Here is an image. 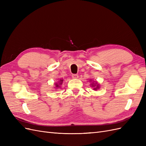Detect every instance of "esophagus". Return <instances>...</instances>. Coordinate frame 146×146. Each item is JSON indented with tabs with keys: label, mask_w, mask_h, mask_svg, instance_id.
<instances>
[{
	"label": "esophagus",
	"mask_w": 146,
	"mask_h": 146,
	"mask_svg": "<svg viewBox=\"0 0 146 146\" xmlns=\"http://www.w3.org/2000/svg\"><path fill=\"white\" fill-rule=\"evenodd\" d=\"M72 77L74 79H77V78H78V76L77 74H73L72 76Z\"/></svg>",
	"instance_id": "34e87169"
}]
</instances>
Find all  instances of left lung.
Returning <instances> with one entry per match:
<instances>
[{
    "label": "left lung",
    "instance_id": "1",
    "mask_svg": "<svg viewBox=\"0 0 146 146\" xmlns=\"http://www.w3.org/2000/svg\"><path fill=\"white\" fill-rule=\"evenodd\" d=\"M90 82H91L90 84V86L91 87L93 88V90L96 91L99 90L100 88V84L97 82V81H92V80H90Z\"/></svg>",
    "mask_w": 146,
    "mask_h": 146
}]
</instances>
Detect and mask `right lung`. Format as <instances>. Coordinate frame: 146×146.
Returning a JSON list of instances; mask_svg holds the SVG:
<instances>
[{
	"mask_svg": "<svg viewBox=\"0 0 146 146\" xmlns=\"http://www.w3.org/2000/svg\"><path fill=\"white\" fill-rule=\"evenodd\" d=\"M63 79H60V80H59V81H58L57 82H56L55 83V87H54V88L55 90H57V89H58V88H60V86L62 85V83H63Z\"/></svg>",
	"mask_w": 146,
	"mask_h": 146,
	"instance_id": "1",
	"label": "right lung"
}]
</instances>
